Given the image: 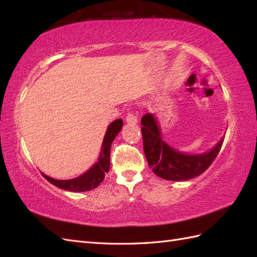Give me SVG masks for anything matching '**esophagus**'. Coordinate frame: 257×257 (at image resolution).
<instances>
[{"mask_svg":"<svg viewBox=\"0 0 257 257\" xmlns=\"http://www.w3.org/2000/svg\"><path fill=\"white\" fill-rule=\"evenodd\" d=\"M125 121H127L128 123L135 124V123L138 122V118L134 112H129L127 116H125Z\"/></svg>","mask_w":257,"mask_h":257,"instance_id":"obj_1","label":"esophagus"}]
</instances>
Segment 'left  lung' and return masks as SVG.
Returning <instances> with one entry per match:
<instances>
[{"mask_svg": "<svg viewBox=\"0 0 257 257\" xmlns=\"http://www.w3.org/2000/svg\"><path fill=\"white\" fill-rule=\"evenodd\" d=\"M141 124L144 151L149 167L158 177L170 181H184L203 173L215 160L224 141L222 138L214 148L204 154L187 155L162 140L159 124L152 113H146Z\"/></svg>", "mask_w": 257, "mask_h": 257, "instance_id": "obj_1", "label": "left lung"}]
</instances>
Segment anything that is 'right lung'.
<instances>
[{"label": "right lung", "instance_id": "1", "mask_svg": "<svg viewBox=\"0 0 257 257\" xmlns=\"http://www.w3.org/2000/svg\"><path fill=\"white\" fill-rule=\"evenodd\" d=\"M122 124V119H117L108 125L105 138H103L102 141L98 161L88 171L83 173L81 176L70 180H55L46 176L44 173H42V176L47 181H50L52 184L55 185V187L61 188L63 190L72 191V192H84V191H89L97 188L102 182L105 174L109 171V168H110L111 144L114 138L117 137L118 133L121 130Z\"/></svg>", "mask_w": 257, "mask_h": 257}]
</instances>
